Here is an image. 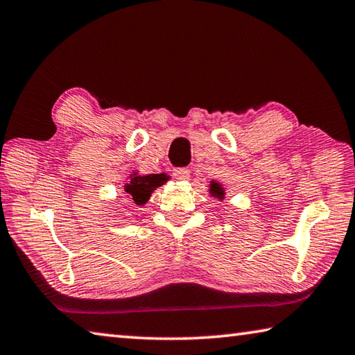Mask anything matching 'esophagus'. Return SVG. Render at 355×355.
<instances>
[{"label":"esophagus","mask_w":355,"mask_h":355,"mask_svg":"<svg viewBox=\"0 0 355 355\" xmlns=\"http://www.w3.org/2000/svg\"><path fill=\"white\" fill-rule=\"evenodd\" d=\"M173 177L177 180H189L191 171L186 169V167H178V169H173Z\"/></svg>","instance_id":"esophagus-1"}]
</instances>
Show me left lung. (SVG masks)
Wrapping results in <instances>:
<instances>
[{
    "label": "left lung",
    "instance_id": "obj_1",
    "mask_svg": "<svg viewBox=\"0 0 355 355\" xmlns=\"http://www.w3.org/2000/svg\"><path fill=\"white\" fill-rule=\"evenodd\" d=\"M209 194H211L213 197H218L219 200H222L224 199V189H222V186L219 184V183H216V182H211V186H209Z\"/></svg>",
    "mask_w": 355,
    "mask_h": 355
}]
</instances>
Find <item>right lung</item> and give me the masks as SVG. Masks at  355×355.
I'll list each match as a JSON object with an SVG mask.
<instances>
[{
  "label": "right lung",
  "instance_id": "add662e5",
  "mask_svg": "<svg viewBox=\"0 0 355 355\" xmlns=\"http://www.w3.org/2000/svg\"><path fill=\"white\" fill-rule=\"evenodd\" d=\"M169 177L166 173H150V175H137L135 172L130 177V182L125 184V192L131 196L136 205H144L152 196V192L158 188V186L164 184Z\"/></svg>",
  "mask_w": 355,
  "mask_h": 355
}]
</instances>
